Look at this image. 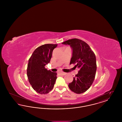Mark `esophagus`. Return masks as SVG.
Listing matches in <instances>:
<instances>
[{
  "label": "esophagus",
  "instance_id": "esophagus-1",
  "mask_svg": "<svg viewBox=\"0 0 122 122\" xmlns=\"http://www.w3.org/2000/svg\"><path fill=\"white\" fill-rule=\"evenodd\" d=\"M58 74L60 75H66L67 73H65V72H59Z\"/></svg>",
  "mask_w": 122,
  "mask_h": 122
}]
</instances>
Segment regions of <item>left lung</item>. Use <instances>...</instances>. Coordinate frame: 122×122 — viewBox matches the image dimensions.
<instances>
[{
  "instance_id": "8db88e82",
  "label": "left lung",
  "mask_w": 122,
  "mask_h": 122,
  "mask_svg": "<svg viewBox=\"0 0 122 122\" xmlns=\"http://www.w3.org/2000/svg\"><path fill=\"white\" fill-rule=\"evenodd\" d=\"M63 44L70 45L72 48L70 64H76L79 71L69 83L71 91L77 94L86 92L93 83L97 70L96 58L92 49L86 42L74 38L65 41Z\"/></svg>"
}]
</instances>
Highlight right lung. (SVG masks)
Returning a JSON list of instances; mask_svg holds the SVG:
<instances>
[{"label": "right lung", "mask_w": 122, "mask_h": 122, "mask_svg": "<svg viewBox=\"0 0 122 122\" xmlns=\"http://www.w3.org/2000/svg\"><path fill=\"white\" fill-rule=\"evenodd\" d=\"M58 44H46L37 47L28 61L27 76L35 91L40 94L49 93L54 87L57 74L47 70L45 66L50 63L53 49Z\"/></svg>", "instance_id": "obj_1"}]
</instances>
